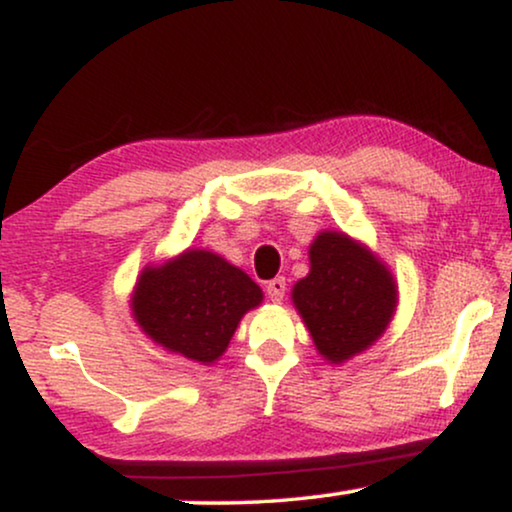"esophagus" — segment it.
<instances>
[{
  "label": "esophagus",
  "instance_id": "obj_1",
  "mask_svg": "<svg viewBox=\"0 0 512 512\" xmlns=\"http://www.w3.org/2000/svg\"><path fill=\"white\" fill-rule=\"evenodd\" d=\"M265 291H268V296L272 303H282L284 293H286V279L284 277H275L272 282H268V286H265Z\"/></svg>",
  "mask_w": 512,
  "mask_h": 512
}]
</instances>
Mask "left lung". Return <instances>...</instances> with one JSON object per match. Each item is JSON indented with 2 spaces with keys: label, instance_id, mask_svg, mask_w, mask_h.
I'll return each instance as SVG.
<instances>
[{
  "label": "left lung",
  "instance_id": "1",
  "mask_svg": "<svg viewBox=\"0 0 512 512\" xmlns=\"http://www.w3.org/2000/svg\"><path fill=\"white\" fill-rule=\"evenodd\" d=\"M317 352L331 363L361 354L396 312L391 272L373 251L345 233L326 230L310 247V275L291 291Z\"/></svg>",
  "mask_w": 512,
  "mask_h": 512
}]
</instances>
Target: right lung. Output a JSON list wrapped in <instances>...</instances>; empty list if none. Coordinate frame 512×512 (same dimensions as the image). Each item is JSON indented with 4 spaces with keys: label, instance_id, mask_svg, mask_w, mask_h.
<instances>
[{
    "label": "right lung",
    "instance_id": "1",
    "mask_svg": "<svg viewBox=\"0 0 512 512\" xmlns=\"http://www.w3.org/2000/svg\"><path fill=\"white\" fill-rule=\"evenodd\" d=\"M261 300V286L247 272L212 251L188 249L144 268L132 293V317L156 345L209 366Z\"/></svg>",
    "mask_w": 512,
    "mask_h": 512
}]
</instances>
